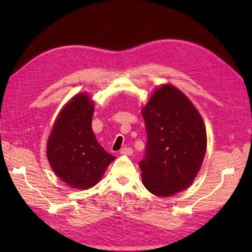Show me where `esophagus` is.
<instances>
[{"mask_svg": "<svg viewBox=\"0 0 252 252\" xmlns=\"http://www.w3.org/2000/svg\"><path fill=\"white\" fill-rule=\"evenodd\" d=\"M120 154L125 155V156H131V155L133 154V149L130 148V147H125V148L121 149Z\"/></svg>", "mask_w": 252, "mask_h": 252, "instance_id": "34e87169", "label": "esophagus"}]
</instances>
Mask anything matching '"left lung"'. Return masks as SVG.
Instances as JSON below:
<instances>
[{"mask_svg": "<svg viewBox=\"0 0 252 252\" xmlns=\"http://www.w3.org/2000/svg\"><path fill=\"white\" fill-rule=\"evenodd\" d=\"M147 132L146 155L140 162L146 189L171 197L191 185L207 149L202 117L174 85L161 84L142 108Z\"/></svg>", "mask_w": 252, "mask_h": 252, "instance_id": "left-lung-1", "label": "left lung"}]
</instances>
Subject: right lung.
Returning <instances> with one entry per match:
<instances>
[{"label":"right lung","mask_w":252,"mask_h":252,"mask_svg":"<svg viewBox=\"0 0 252 252\" xmlns=\"http://www.w3.org/2000/svg\"><path fill=\"white\" fill-rule=\"evenodd\" d=\"M93 112L92 96L87 92L76 94L58 112L47 138L46 157L52 170L76 189L95 186L116 158L96 141Z\"/></svg>","instance_id":"1"}]
</instances>
